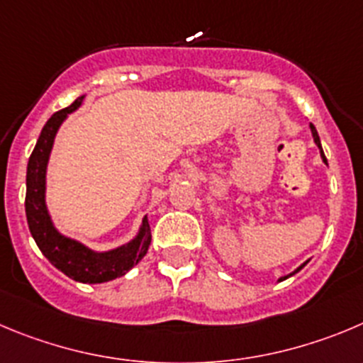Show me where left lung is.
I'll use <instances>...</instances> for the list:
<instances>
[{
	"label": "left lung",
	"mask_w": 363,
	"mask_h": 363,
	"mask_svg": "<svg viewBox=\"0 0 363 363\" xmlns=\"http://www.w3.org/2000/svg\"><path fill=\"white\" fill-rule=\"evenodd\" d=\"M310 128H311V134H313V141H315V143H317V147H319V148H320V155H323L324 162H326V155H324V152H323V147H320V140H319V134H317V130H315V127H313V125H311V123H310ZM304 265H306V263H303V265H301V267H299V269H297V270H294V272H292V274H290V276H294V274H297V272H299V270H301V269H303V267H304ZM290 276H284V277H281V279H279V281L286 279V277H290Z\"/></svg>",
	"instance_id": "left-lung-1"
}]
</instances>
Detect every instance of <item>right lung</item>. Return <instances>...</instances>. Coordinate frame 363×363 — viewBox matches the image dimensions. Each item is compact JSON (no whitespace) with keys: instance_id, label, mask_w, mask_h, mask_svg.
<instances>
[{"instance_id":"1","label":"right lung","mask_w":363,"mask_h":363,"mask_svg":"<svg viewBox=\"0 0 363 363\" xmlns=\"http://www.w3.org/2000/svg\"><path fill=\"white\" fill-rule=\"evenodd\" d=\"M82 100L84 96H79L69 107L57 111L40 130L35 148L28 159V168H26L25 209L30 233L40 252L50 259L52 265H55L67 277L80 283H105V281L116 279L127 274L132 267L143 259L150 247L152 233L147 216H145L140 235L132 242L109 252H94L82 243L62 236L53 228L46 202H44L46 166H48L50 152H52L53 140H55L60 123L66 120L67 114L80 107Z\"/></svg>"}]
</instances>
